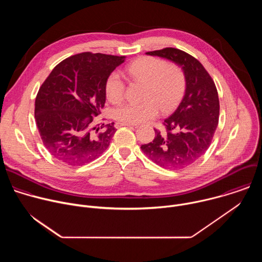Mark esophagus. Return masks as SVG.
Instances as JSON below:
<instances>
[{"label":"esophagus","instance_id":"34e87169","mask_svg":"<svg viewBox=\"0 0 262 262\" xmlns=\"http://www.w3.org/2000/svg\"><path fill=\"white\" fill-rule=\"evenodd\" d=\"M116 127H120V126H138V124H134V123H126V122H116L115 123Z\"/></svg>","mask_w":262,"mask_h":262}]
</instances>
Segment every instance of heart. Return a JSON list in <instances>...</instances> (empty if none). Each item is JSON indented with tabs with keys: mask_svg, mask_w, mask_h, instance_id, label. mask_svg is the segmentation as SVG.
Returning a JSON list of instances; mask_svg holds the SVG:
<instances>
[{
	"mask_svg": "<svg viewBox=\"0 0 262 262\" xmlns=\"http://www.w3.org/2000/svg\"><path fill=\"white\" fill-rule=\"evenodd\" d=\"M128 76L146 83L144 102L124 103L114 110V118L126 123H145L160 113L172 111L181 100L186 86L185 74L177 64L164 59L145 56L126 67ZM105 96L112 103H119L125 96V84L118 72H112L105 82Z\"/></svg>",
	"mask_w": 262,
	"mask_h": 262,
	"instance_id": "1",
	"label": "heart"
}]
</instances>
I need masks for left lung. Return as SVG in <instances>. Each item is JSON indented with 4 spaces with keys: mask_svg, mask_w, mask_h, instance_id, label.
<instances>
[{
    "mask_svg": "<svg viewBox=\"0 0 262 262\" xmlns=\"http://www.w3.org/2000/svg\"><path fill=\"white\" fill-rule=\"evenodd\" d=\"M146 54L181 66L186 86L181 102L163 122L166 132L155 128L154 141L142 145L141 149L163 168L182 169L203 156L211 143L220 114L216 87L203 65L188 53L166 48Z\"/></svg>",
    "mask_w": 262,
    "mask_h": 262,
    "instance_id": "obj_1",
    "label": "left lung"
}]
</instances>
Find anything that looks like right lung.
Here are the masks:
<instances>
[{"label":"right lung","mask_w":262,"mask_h":262,"mask_svg":"<svg viewBox=\"0 0 262 262\" xmlns=\"http://www.w3.org/2000/svg\"><path fill=\"white\" fill-rule=\"evenodd\" d=\"M124 56L81 53L60 62L39 88L35 120L43 145L60 162L83 166L110 145L114 123L94 125L105 102V82Z\"/></svg>","instance_id":"right-lung-1"}]
</instances>
